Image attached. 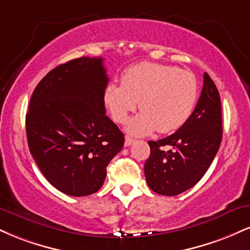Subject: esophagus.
I'll use <instances>...</instances> for the list:
<instances>
[{"label": "esophagus", "instance_id": "obj_1", "mask_svg": "<svg viewBox=\"0 0 250 250\" xmlns=\"http://www.w3.org/2000/svg\"><path fill=\"white\" fill-rule=\"evenodd\" d=\"M133 143H134V139H131V137L129 136H125V147H129V146H131Z\"/></svg>", "mask_w": 250, "mask_h": 250}]
</instances>
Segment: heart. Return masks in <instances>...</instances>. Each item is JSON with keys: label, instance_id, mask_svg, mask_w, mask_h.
<instances>
[{"label": "heart", "instance_id": "heart-1", "mask_svg": "<svg viewBox=\"0 0 250 250\" xmlns=\"http://www.w3.org/2000/svg\"><path fill=\"white\" fill-rule=\"evenodd\" d=\"M197 94V80L190 71L175 65L143 62L123 71L122 84L109 83L104 102L117 123L127 121L140 102L142 113L128 122L129 134L140 136L155 129L168 134L189 119Z\"/></svg>", "mask_w": 250, "mask_h": 250}]
</instances>
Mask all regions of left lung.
<instances>
[{
	"instance_id": "obj_1",
	"label": "left lung",
	"mask_w": 250,
	"mask_h": 250,
	"mask_svg": "<svg viewBox=\"0 0 250 250\" xmlns=\"http://www.w3.org/2000/svg\"><path fill=\"white\" fill-rule=\"evenodd\" d=\"M222 140L221 100L207 73L196 107L189 119L170 136L149 141L150 156L145 163L149 188L175 196L194 187L210 167ZM165 146H170L165 151Z\"/></svg>"
}]
</instances>
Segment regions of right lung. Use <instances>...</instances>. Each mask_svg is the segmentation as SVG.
Masks as SVG:
<instances>
[{
  "label": "right lung",
  "instance_id": "1",
  "mask_svg": "<svg viewBox=\"0 0 250 250\" xmlns=\"http://www.w3.org/2000/svg\"><path fill=\"white\" fill-rule=\"evenodd\" d=\"M102 57L57 65L36 85L25 115L28 146L51 186L70 196L102 187L125 135L105 115Z\"/></svg>",
  "mask_w": 250,
  "mask_h": 250
}]
</instances>
